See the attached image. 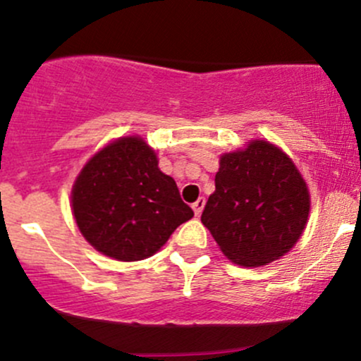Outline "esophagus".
<instances>
[{"instance_id":"34e87169","label":"esophagus","mask_w":361,"mask_h":361,"mask_svg":"<svg viewBox=\"0 0 361 361\" xmlns=\"http://www.w3.org/2000/svg\"><path fill=\"white\" fill-rule=\"evenodd\" d=\"M204 204H206V199H204V197H199L197 201H195L194 204H192V209H194L195 216H199V214L202 213V209H204Z\"/></svg>"}]
</instances>
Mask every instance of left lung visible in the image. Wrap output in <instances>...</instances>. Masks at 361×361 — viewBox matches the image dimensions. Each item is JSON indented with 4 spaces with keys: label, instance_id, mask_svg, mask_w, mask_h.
Returning a JSON list of instances; mask_svg holds the SVG:
<instances>
[{
    "label": "left lung",
    "instance_id": "obj_1",
    "mask_svg": "<svg viewBox=\"0 0 361 361\" xmlns=\"http://www.w3.org/2000/svg\"><path fill=\"white\" fill-rule=\"evenodd\" d=\"M309 190L292 159L269 141L224 154L201 221L225 257L245 267L278 260L307 224Z\"/></svg>",
    "mask_w": 361,
    "mask_h": 361
}]
</instances>
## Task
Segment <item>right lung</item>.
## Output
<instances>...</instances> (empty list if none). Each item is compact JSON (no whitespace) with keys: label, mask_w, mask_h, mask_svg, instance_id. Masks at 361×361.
Segmentation results:
<instances>
[{"label":"right lung","mask_w":361,"mask_h":361,"mask_svg":"<svg viewBox=\"0 0 361 361\" xmlns=\"http://www.w3.org/2000/svg\"><path fill=\"white\" fill-rule=\"evenodd\" d=\"M71 207L83 238L120 262L152 257L194 216L176 181L159 169L143 137H120L83 166L71 190Z\"/></svg>","instance_id":"1"}]
</instances>
